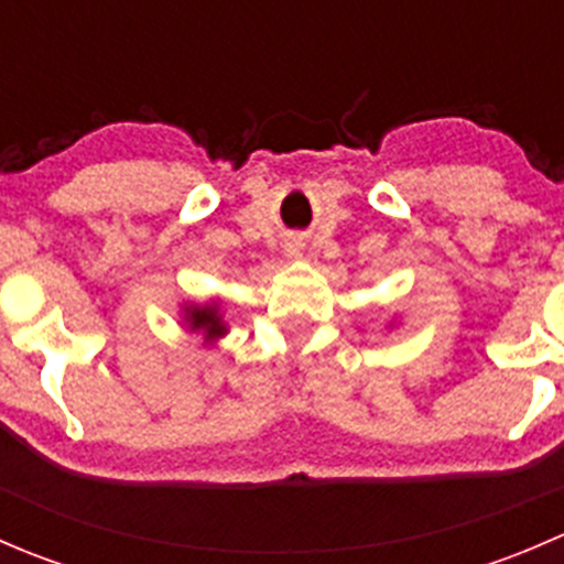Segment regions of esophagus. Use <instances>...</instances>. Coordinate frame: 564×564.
<instances>
[{"mask_svg": "<svg viewBox=\"0 0 564 564\" xmlns=\"http://www.w3.org/2000/svg\"><path fill=\"white\" fill-rule=\"evenodd\" d=\"M300 248H303V246H300L297 240H292V242H289V246H286V256H300Z\"/></svg>", "mask_w": 564, "mask_h": 564, "instance_id": "esophagus-1", "label": "esophagus"}]
</instances>
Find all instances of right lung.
Segmentation results:
<instances>
[{
	"instance_id": "obj_1",
	"label": "right lung",
	"mask_w": 564,
	"mask_h": 564,
	"mask_svg": "<svg viewBox=\"0 0 564 564\" xmlns=\"http://www.w3.org/2000/svg\"><path fill=\"white\" fill-rule=\"evenodd\" d=\"M185 322L191 333H204V340H218L226 335L224 316H220L218 303L207 305H187Z\"/></svg>"
}]
</instances>
